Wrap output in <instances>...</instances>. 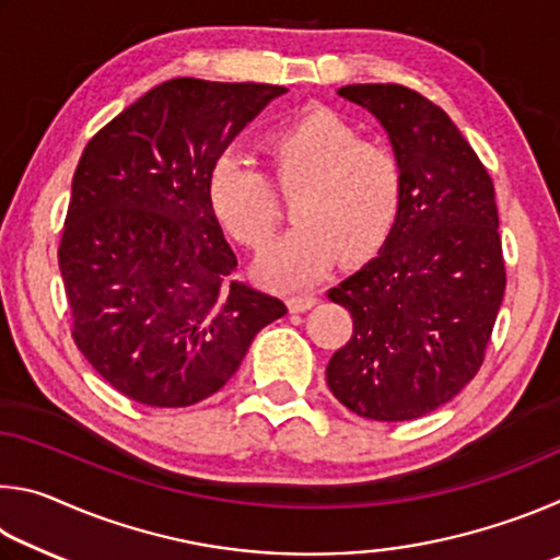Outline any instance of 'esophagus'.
Here are the masks:
<instances>
[{"mask_svg": "<svg viewBox=\"0 0 560 560\" xmlns=\"http://www.w3.org/2000/svg\"><path fill=\"white\" fill-rule=\"evenodd\" d=\"M316 303H318L316 293H293V296H289V308L293 311V314H301V311L314 308Z\"/></svg>", "mask_w": 560, "mask_h": 560, "instance_id": "obj_1", "label": "esophagus"}]
</instances>
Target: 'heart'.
Instances as JSON below:
<instances>
[{
	"label": "heart",
	"mask_w": 560,
	"mask_h": 560,
	"mask_svg": "<svg viewBox=\"0 0 560 560\" xmlns=\"http://www.w3.org/2000/svg\"><path fill=\"white\" fill-rule=\"evenodd\" d=\"M264 155L279 192L296 195V226L259 259L264 279L303 287L324 277L338 254L363 259L387 240L402 202V163L390 145L363 140L334 110L306 108L264 138ZM207 202L252 252H261L281 222L269 175L236 155L214 160Z\"/></svg>",
	"instance_id": "b5f03b06"
}]
</instances>
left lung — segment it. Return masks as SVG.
<instances>
[{"label":"left lung","mask_w":560,"mask_h":560,"mask_svg":"<svg viewBox=\"0 0 560 560\" xmlns=\"http://www.w3.org/2000/svg\"><path fill=\"white\" fill-rule=\"evenodd\" d=\"M338 96L383 122L402 163V202L381 254L328 291L353 336L328 360L338 402L365 420H415L485 363L506 289L494 183L447 113L397 83Z\"/></svg>","instance_id":"left-lung-1"}]
</instances>
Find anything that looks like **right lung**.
Here are the masks:
<instances>
[{"mask_svg":"<svg viewBox=\"0 0 560 560\" xmlns=\"http://www.w3.org/2000/svg\"><path fill=\"white\" fill-rule=\"evenodd\" d=\"M269 83L173 79L89 140L75 167L59 267L73 343L120 395L187 407L236 373L287 314L236 281L207 202L214 160L271 98Z\"/></svg>","mask_w":560,"mask_h":560,"instance_id":"obj_1","label":"right lung"}]
</instances>
